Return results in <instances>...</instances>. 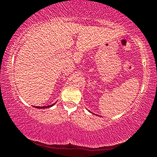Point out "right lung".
<instances>
[{
    "instance_id": "right-lung-1",
    "label": "right lung",
    "mask_w": 157,
    "mask_h": 157,
    "mask_svg": "<svg viewBox=\"0 0 157 157\" xmlns=\"http://www.w3.org/2000/svg\"><path fill=\"white\" fill-rule=\"evenodd\" d=\"M55 104V103L52 104V105H47V106H42V107H40V106H35V107L37 108V109H47V108H50L52 107V106H53Z\"/></svg>"
}]
</instances>
